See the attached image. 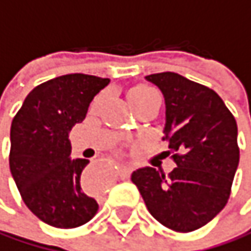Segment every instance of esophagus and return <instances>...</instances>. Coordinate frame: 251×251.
Wrapping results in <instances>:
<instances>
[{
  "instance_id": "1",
  "label": "esophagus",
  "mask_w": 251,
  "mask_h": 251,
  "mask_svg": "<svg viewBox=\"0 0 251 251\" xmlns=\"http://www.w3.org/2000/svg\"><path fill=\"white\" fill-rule=\"evenodd\" d=\"M129 170H131V167H129L128 164H120V165H119V174H120L122 177H126V176L129 174Z\"/></svg>"
}]
</instances>
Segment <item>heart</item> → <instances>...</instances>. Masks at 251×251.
<instances>
[{
	"label": "heart",
	"mask_w": 251,
	"mask_h": 251,
	"mask_svg": "<svg viewBox=\"0 0 251 251\" xmlns=\"http://www.w3.org/2000/svg\"><path fill=\"white\" fill-rule=\"evenodd\" d=\"M129 101L132 105L135 104H143V102H147V101H151V100H160L159 98V94L154 91V89L149 87V86H135L132 87L129 94Z\"/></svg>",
	"instance_id": "b5f03b06"
}]
</instances>
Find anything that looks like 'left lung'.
Listing matches in <instances>:
<instances>
[{
  "mask_svg": "<svg viewBox=\"0 0 251 251\" xmlns=\"http://www.w3.org/2000/svg\"><path fill=\"white\" fill-rule=\"evenodd\" d=\"M165 98V137L176 168H138L131 180L150 214L176 232H192L226 205L238 162L235 117L213 89L177 73L146 77Z\"/></svg>",
  "mask_w": 251,
  "mask_h": 251,
  "instance_id": "8db88e82",
  "label": "left lung"
}]
</instances>
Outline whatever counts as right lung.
I'll return each instance as SVG.
<instances>
[{
    "instance_id": "1",
    "label": "right lung",
    "mask_w": 251,
    "mask_h": 251,
    "mask_svg": "<svg viewBox=\"0 0 251 251\" xmlns=\"http://www.w3.org/2000/svg\"><path fill=\"white\" fill-rule=\"evenodd\" d=\"M108 83L87 74L51 78L32 89L11 122L13 180L26 207L50 226L73 229L98 211L81 177L89 160L70 157L68 134Z\"/></svg>"
}]
</instances>
